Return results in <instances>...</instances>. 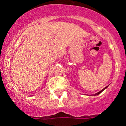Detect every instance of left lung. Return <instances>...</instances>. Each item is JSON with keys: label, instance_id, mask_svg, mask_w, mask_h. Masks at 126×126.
Segmentation results:
<instances>
[{"label": "left lung", "instance_id": "1", "mask_svg": "<svg viewBox=\"0 0 126 126\" xmlns=\"http://www.w3.org/2000/svg\"><path fill=\"white\" fill-rule=\"evenodd\" d=\"M108 86H107V87H105V88H103V90H101V91H100V92H97V94H94V95H99V94H101V92H103V91H104V90H105L106 88H107Z\"/></svg>", "mask_w": 126, "mask_h": 126}]
</instances>
